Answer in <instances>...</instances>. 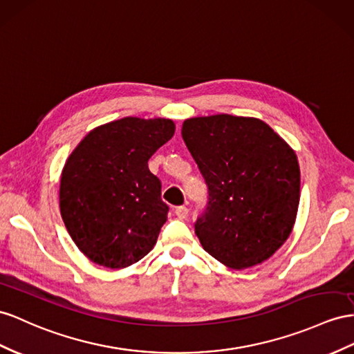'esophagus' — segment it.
Returning <instances> with one entry per match:
<instances>
[{"instance_id":"esophagus-1","label":"esophagus","mask_w":354,"mask_h":354,"mask_svg":"<svg viewBox=\"0 0 354 354\" xmlns=\"http://www.w3.org/2000/svg\"><path fill=\"white\" fill-rule=\"evenodd\" d=\"M175 215L178 216L179 220H185L188 216V207L185 206H176L175 207Z\"/></svg>"}]
</instances>
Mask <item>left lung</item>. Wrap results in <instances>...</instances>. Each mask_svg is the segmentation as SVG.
I'll use <instances>...</instances> for the list:
<instances>
[{
  "label": "left lung",
  "instance_id": "1",
  "mask_svg": "<svg viewBox=\"0 0 354 354\" xmlns=\"http://www.w3.org/2000/svg\"><path fill=\"white\" fill-rule=\"evenodd\" d=\"M180 133L207 185L206 209L194 223L203 250L232 269L268 260L296 220L295 151L256 118H189Z\"/></svg>",
  "mask_w": 354,
  "mask_h": 354
}]
</instances>
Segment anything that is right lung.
I'll return each instance as SVG.
<instances>
[{
    "label": "right lung",
    "mask_w": 354,
    "mask_h": 354,
    "mask_svg": "<svg viewBox=\"0 0 354 354\" xmlns=\"http://www.w3.org/2000/svg\"><path fill=\"white\" fill-rule=\"evenodd\" d=\"M175 134L170 120L122 118L89 131L61 174L59 209L94 263L127 268L153 248L169 206L148 160Z\"/></svg>",
    "instance_id": "add662e5"
}]
</instances>
